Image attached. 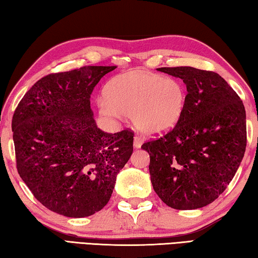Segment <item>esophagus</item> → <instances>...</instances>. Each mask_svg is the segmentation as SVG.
Returning a JSON list of instances; mask_svg holds the SVG:
<instances>
[{
  "label": "esophagus",
  "mask_w": 258,
  "mask_h": 258,
  "mask_svg": "<svg viewBox=\"0 0 258 258\" xmlns=\"http://www.w3.org/2000/svg\"><path fill=\"white\" fill-rule=\"evenodd\" d=\"M143 141H145V139H143L142 137H140V135H135L134 142H133L134 148H141Z\"/></svg>",
  "instance_id": "esophagus-1"
}]
</instances>
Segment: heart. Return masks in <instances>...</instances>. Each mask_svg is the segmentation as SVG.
<instances>
[{
    "mask_svg": "<svg viewBox=\"0 0 258 258\" xmlns=\"http://www.w3.org/2000/svg\"><path fill=\"white\" fill-rule=\"evenodd\" d=\"M185 102L186 90L181 81L134 71L108 82L98 108L101 115L109 118L131 116L143 132L160 133L173 128L181 120Z\"/></svg>",
    "mask_w": 258,
    "mask_h": 258,
    "instance_id": "1",
    "label": "heart"
}]
</instances>
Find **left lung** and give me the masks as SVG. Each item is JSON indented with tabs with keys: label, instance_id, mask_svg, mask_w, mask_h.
Returning <instances> with one entry per match:
<instances>
[{
	"label": "left lung",
	"instance_id": "left-lung-1",
	"mask_svg": "<svg viewBox=\"0 0 258 258\" xmlns=\"http://www.w3.org/2000/svg\"><path fill=\"white\" fill-rule=\"evenodd\" d=\"M181 78L186 102L181 120L142 145L158 197L174 209L207 206L224 192L243 158L246 110L235 91L218 74L194 67H163Z\"/></svg>",
	"mask_w": 258,
	"mask_h": 258
}]
</instances>
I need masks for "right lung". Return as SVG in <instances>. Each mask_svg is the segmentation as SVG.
I'll use <instances>...</instances> for the list:
<instances>
[{"label":"right lung","instance_id":"obj_1","mask_svg":"<svg viewBox=\"0 0 258 258\" xmlns=\"http://www.w3.org/2000/svg\"><path fill=\"white\" fill-rule=\"evenodd\" d=\"M115 68L84 66L42 77L12 117L19 175L43 206L60 215L101 211L133 152V131L104 133L90 106L94 86Z\"/></svg>","mask_w":258,"mask_h":258}]
</instances>
